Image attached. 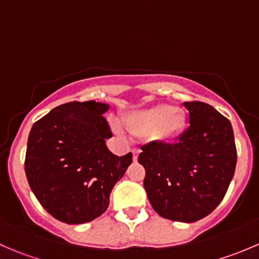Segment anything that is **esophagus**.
<instances>
[{"mask_svg": "<svg viewBox=\"0 0 259 259\" xmlns=\"http://www.w3.org/2000/svg\"><path fill=\"white\" fill-rule=\"evenodd\" d=\"M132 153H133V159H134V161L135 160H138V155H139V153H140V150L138 148H134L132 150Z\"/></svg>", "mask_w": 259, "mask_h": 259, "instance_id": "obj_1", "label": "esophagus"}]
</instances>
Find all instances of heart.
Here are the masks:
<instances>
[{"label": "heart", "mask_w": 259, "mask_h": 259, "mask_svg": "<svg viewBox=\"0 0 259 259\" xmlns=\"http://www.w3.org/2000/svg\"><path fill=\"white\" fill-rule=\"evenodd\" d=\"M130 134L145 137L150 134L154 140L168 143L183 130L185 116L180 109L168 104H159L132 114L125 122Z\"/></svg>", "instance_id": "obj_1"}]
</instances>
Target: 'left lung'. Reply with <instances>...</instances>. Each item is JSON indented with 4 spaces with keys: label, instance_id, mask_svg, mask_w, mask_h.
I'll list each match as a JSON object with an SVG mask.
<instances>
[{
    "label": "left lung",
    "instance_id": "8db88e82",
    "mask_svg": "<svg viewBox=\"0 0 259 259\" xmlns=\"http://www.w3.org/2000/svg\"><path fill=\"white\" fill-rule=\"evenodd\" d=\"M189 126L176 144L142 146L144 188L151 207L170 221L193 223L223 200L234 176L237 149L232 124L213 106L184 103Z\"/></svg>",
    "mask_w": 259,
    "mask_h": 259
}]
</instances>
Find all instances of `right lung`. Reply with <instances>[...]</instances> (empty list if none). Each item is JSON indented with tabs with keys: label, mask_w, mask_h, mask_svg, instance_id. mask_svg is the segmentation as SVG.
I'll return each mask as SVG.
<instances>
[{
	"label": "right lung",
	"mask_w": 259,
	"mask_h": 259,
	"mask_svg": "<svg viewBox=\"0 0 259 259\" xmlns=\"http://www.w3.org/2000/svg\"><path fill=\"white\" fill-rule=\"evenodd\" d=\"M109 108L94 100L71 101L32 125L26 177L40 204L57 221L81 224L100 217L132 164V153L117 156L105 144L113 137L103 115Z\"/></svg>",
	"instance_id": "right-lung-1"
}]
</instances>
